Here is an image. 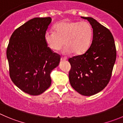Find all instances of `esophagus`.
<instances>
[{"instance_id":"1","label":"esophagus","mask_w":123,"mask_h":123,"mask_svg":"<svg viewBox=\"0 0 123 123\" xmlns=\"http://www.w3.org/2000/svg\"><path fill=\"white\" fill-rule=\"evenodd\" d=\"M61 61H67V58H63V57H61Z\"/></svg>"}]
</instances>
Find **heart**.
I'll list each match as a JSON object with an SVG mask.
<instances>
[{"mask_svg":"<svg viewBox=\"0 0 123 123\" xmlns=\"http://www.w3.org/2000/svg\"><path fill=\"white\" fill-rule=\"evenodd\" d=\"M55 31H47L44 39L49 49L58 51L64 46V54L73 52L81 55L89 49L93 38V29L87 22L62 21L54 27Z\"/></svg>","mask_w":123,"mask_h":123,"instance_id":"obj_1","label":"heart"}]
</instances>
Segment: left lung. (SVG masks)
I'll return each instance as SVG.
<instances>
[{
  "instance_id": "1",
  "label": "left lung",
  "mask_w": 123,
  "mask_h": 123,
  "mask_svg": "<svg viewBox=\"0 0 123 123\" xmlns=\"http://www.w3.org/2000/svg\"><path fill=\"white\" fill-rule=\"evenodd\" d=\"M93 28V39L85 53L68 59L69 81L81 95L92 96L103 90L111 80L117 57L115 44L109 29L90 17H81Z\"/></svg>"
}]
</instances>
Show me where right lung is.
<instances>
[{"label": "right lung", "mask_w": 123, "mask_h": 123, "mask_svg": "<svg viewBox=\"0 0 123 123\" xmlns=\"http://www.w3.org/2000/svg\"><path fill=\"white\" fill-rule=\"evenodd\" d=\"M51 22L50 17L30 19L13 32L9 41L6 57L10 78L29 95H39L50 87V73L60 62V56L45 42Z\"/></svg>", "instance_id": "1"}]
</instances>
